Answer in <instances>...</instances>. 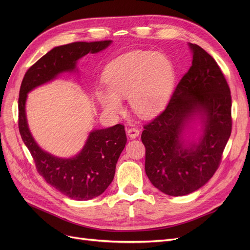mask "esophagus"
I'll return each mask as SVG.
<instances>
[{
    "label": "esophagus",
    "instance_id": "1",
    "mask_svg": "<svg viewBox=\"0 0 250 250\" xmlns=\"http://www.w3.org/2000/svg\"><path fill=\"white\" fill-rule=\"evenodd\" d=\"M126 134L127 136L130 138V139H135L139 136L140 134V129L137 128V127H129L127 130H126Z\"/></svg>",
    "mask_w": 250,
    "mask_h": 250
}]
</instances>
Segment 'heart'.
<instances>
[{
    "mask_svg": "<svg viewBox=\"0 0 250 250\" xmlns=\"http://www.w3.org/2000/svg\"><path fill=\"white\" fill-rule=\"evenodd\" d=\"M174 70L162 54L135 51L109 62L103 73L107 90H98L97 99L111 113H120L121 98H128L132 109L143 117L158 112L171 92Z\"/></svg>",
    "mask_w": 250,
    "mask_h": 250,
    "instance_id": "1",
    "label": "heart"
}]
</instances>
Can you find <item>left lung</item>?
I'll list each match as a JSON object with an SVG mask.
<instances>
[{
    "mask_svg": "<svg viewBox=\"0 0 250 250\" xmlns=\"http://www.w3.org/2000/svg\"><path fill=\"white\" fill-rule=\"evenodd\" d=\"M192 63L165 109L144 125L145 170L152 185L168 195H186L202 188L218 169L232 129L231 92L212 56L189 43ZM194 113L204 121L198 144L182 146L180 136Z\"/></svg>",
    "mask_w": 250,
    "mask_h": 250,
    "instance_id": "1",
    "label": "left lung"
}]
</instances>
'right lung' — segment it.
Here are the masks:
<instances>
[{
  "label": "right lung",
  "instance_id": "add662e5",
  "mask_svg": "<svg viewBox=\"0 0 250 250\" xmlns=\"http://www.w3.org/2000/svg\"><path fill=\"white\" fill-rule=\"evenodd\" d=\"M111 41L79 42L57 46L39 59L25 73L18 99V125L21 138L28 148L38 173L56 189L77 201H87L100 195L114 177L115 165L125 144L124 125L91 132L82 151L70 159L52 156L38 147L28 128L25 114L27 93L59 74L76 69L79 59L89 52L96 54Z\"/></svg>",
  "mask_w": 250,
  "mask_h": 250
}]
</instances>
